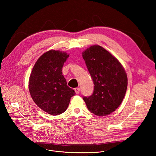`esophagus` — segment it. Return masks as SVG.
Returning a JSON list of instances; mask_svg holds the SVG:
<instances>
[{
  "mask_svg": "<svg viewBox=\"0 0 156 156\" xmlns=\"http://www.w3.org/2000/svg\"><path fill=\"white\" fill-rule=\"evenodd\" d=\"M80 89L79 87H77V88H75V92H76V94H80Z\"/></svg>",
  "mask_w": 156,
  "mask_h": 156,
  "instance_id": "34e87169",
  "label": "esophagus"
}]
</instances>
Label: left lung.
I'll return each instance as SVG.
<instances>
[{
    "instance_id": "obj_1",
    "label": "left lung",
    "mask_w": 156,
    "mask_h": 156,
    "mask_svg": "<svg viewBox=\"0 0 156 156\" xmlns=\"http://www.w3.org/2000/svg\"><path fill=\"white\" fill-rule=\"evenodd\" d=\"M82 56L94 84L93 94L83 99L92 113L107 116L124 99L128 85L126 73L116 57L101 46L90 47Z\"/></svg>"
}]
</instances>
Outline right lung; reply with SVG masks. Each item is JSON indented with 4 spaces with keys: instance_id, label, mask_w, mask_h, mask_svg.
<instances>
[{
    "instance_id": "obj_1",
    "label": "right lung",
    "mask_w": 156,
    "mask_h": 156,
    "mask_svg": "<svg viewBox=\"0 0 156 156\" xmlns=\"http://www.w3.org/2000/svg\"><path fill=\"white\" fill-rule=\"evenodd\" d=\"M69 55L51 50L41 55L32 69L29 79V91L38 107L52 116L67 109L71 98L75 95L67 85L62 75V66Z\"/></svg>"
}]
</instances>
